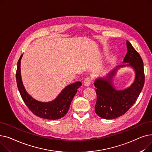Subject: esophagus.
I'll list each match as a JSON object with an SVG mask.
<instances>
[{
    "instance_id": "obj_1",
    "label": "esophagus",
    "mask_w": 152,
    "mask_h": 152,
    "mask_svg": "<svg viewBox=\"0 0 152 152\" xmlns=\"http://www.w3.org/2000/svg\"><path fill=\"white\" fill-rule=\"evenodd\" d=\"M91 81H92V79H91L90 77H86V78L84 79V86H86V87H89V86L91 85Z\"/></svg>"
}]
</instances>
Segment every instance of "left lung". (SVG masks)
<instances>
[{"label": "left lung", "mask_w": 152, "mask_h": 152, "mask_svg": "<svg viewBox=\"0 0 152 152\" xmlns=\"http://www.w3.org/2000/svg\"><path fill=\"white\" fill-rule=\"evenodd\" d=\"M127 52L121 65L110 71L106 76L95 79L97 89V102L95 111L100 118L112 119L121 116L134 105L144 85L145 75L143 63L139 53L131 44L126 41ZM126 63V64H124ZM130 67L135 73L134 81L127 88L117 90L113 84V78L120 68Z\"/></svg>", "instance_id": "1"}]
</instances>
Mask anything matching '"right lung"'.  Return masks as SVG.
<instances>
[{
  "instance_id": "obj_1",
  "label": "right lung",
  "mask_w": 152,
  "mask_h": 152,
  "mask_svg": "<svg viewBox=\"0 0 152 152\" xmlns=\"http://www.w3.org/2000/svg\"><path fill=\"white\" fill-rule=\"evenodd\" d=\"M23 54L20 56L17 63L16 79L18 91L21 96L28 108L38 117L44 119L55 120L63 118L69 108L71 101L82 83L77 81L68 85L64 88L58 96L50 102H41L34 99L26 91L23 85L21 75V60Z\"/></svg>"
}]
</instances>
